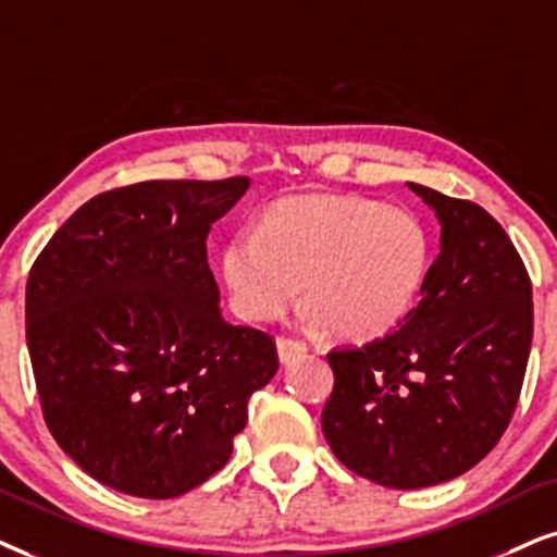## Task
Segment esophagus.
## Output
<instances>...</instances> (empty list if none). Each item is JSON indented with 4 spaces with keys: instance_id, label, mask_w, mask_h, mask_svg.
<instances>
[{
    "instance_id": "1",
    "label": "esophagus",
    "mask_w": 557,
    "mask_h": 557,
    "mask_svg": "<svg viewBox=\"0 0 557 557\" xmlns=\"http://www.w3.org/2000/svg\"><path fill=\"white\" fill-rule=\"evenodd\" d=\"M308 351V344L306 342H298V339H287V336H280L277 339V355H280V362L283 364H290L302 357Z\"/></svg>"
}]
</instances>
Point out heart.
Instances as JSON below:
<instances>
[{
  "label": "heart",
  "mask_w": 557,
  "mask_h": 557,
  "mask_svg": "<svg viewBox=\"0 0 557 557\" xmlns=\"http://www.w3.org/2000/svg\"><path fill=\"white\" fill-rule=\"evenodd\" d=\"M429 234L411 210L368 197H287L221 251L228 306L242 321L270 323L306 287L302 319L349 342L388 334L426 283Z\"/></svg>",
  "instance_id": "heart-1"
}]
</instances>
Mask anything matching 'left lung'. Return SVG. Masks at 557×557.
Returning <instances> with one entry per match:
<instances>
[{
    "label": "left lung",
    "mask_w": 557,
    "mask_h": 557,
    "mask_svg": "<svg viewBox=\"0 0 557 557\" xmlns=\"http://www.w3.org/2000/svg\"><path fill=\"white\" fill-rule=\"evenodd\" d=\"M442 223L421 300L398 329L329 351L321 426L351 473L388 488L453 481L509 426L532 347V283L481 206L413 185Z\"/></svg>",
    "instance_id": "8db88e82"
}]
</instances>
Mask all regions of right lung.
<instances>
[{
  "instance_id": "add662e5",
  "label": "right lung",
  "mask_w": 557,
  "mask_h": 557,
  "mask_svg": "<svg viewBox=\"0 0 557 557\" xmlns=\"http://www.w3.org/2000/svg\"><path fill=\"white\" fill-rule=\"evenodd\" d=\"M249 180H153L76 210L33 262L25 334L44 419L110 488L174 498L218 473L280 368L218 308L208 234Z\"/></svg>"
}]
</instances>
